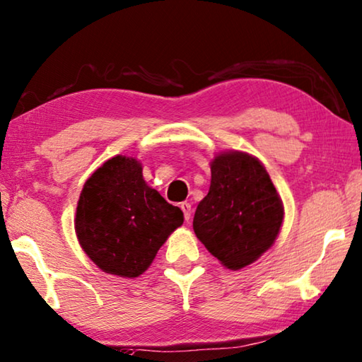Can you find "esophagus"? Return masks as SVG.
Returning <instances> with one entry per match:
<instances>
[{"instance_id":"obj_1","label":"esophagus","mask_w":362,"mask_h":362,"mask_svg":"<svg viewBox=\"0 0 362 362\" xmlns=\"http://www.w3.org/2000/svg\"><path fill=\"white\" fill-rule=\"evenodd\" d=\"M180 206H181L182 213H185V219L186 221L191 219V216H192V206H191V204H187V202H182Z\"/></svg>"}]
</instances>
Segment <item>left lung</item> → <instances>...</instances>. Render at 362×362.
Masks as SVG:
<instances>
[{"label": "left lung", "mask_w": 362, "mask_h": 362, "mask_svg": "<svg viewBox=\"0 0 362 362\" xmlns=\"http://www.w3.org/2000/svg\"><path fill=\"white\" fill-rule=\"evenodd\" d=\"M283 205L256 157L232 151L211 162V185L194 216V232L227 269L255 262L274 245Z\"/></svg>", "instance_id": "8db88e82"}]
</instances>
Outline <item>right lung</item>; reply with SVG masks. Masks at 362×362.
Here are the masks:
<instances>
[{
	"instance_id": "right-lung-1",
	"label": "right lung",
	"mask_w": 362,
	"mask_h": 362,
	"mask_svg": "<svg viewBox=\"0 0 362 362\" xmlns=\"http://www.w3.org/2000/svg\"><path fill=\"white\" fill-rule=\"evenodd\" d=\"M182 221L180 208L146 185L138 160L116 156L86 181L74 226L82 250L101 270L135 278Z\"/></svg>"
}]
</instances>
